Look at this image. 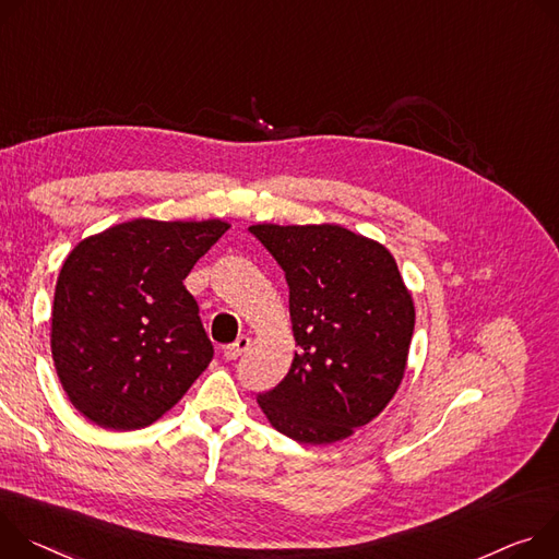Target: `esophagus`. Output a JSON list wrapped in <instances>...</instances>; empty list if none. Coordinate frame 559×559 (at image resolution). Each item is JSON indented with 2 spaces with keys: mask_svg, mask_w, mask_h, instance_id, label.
Masks as SVG:
<instances>
[{
  "mask_svg": "<svg viewBox=\"0 0 559 559\" xmlns=\"http://www.w3.org/2000/svg\"><path fill=\"white\" fill-rule=\"evenodd\" d=\"M248 346H251V337H237L233 344H228L226 348H224V357L226 359H237Z\"/></svg>",
  "mask_w": 559,
  "mask_h": 559,
  "instance_id": "34e87169",
  "label": "esophagus"
}]
</instances>
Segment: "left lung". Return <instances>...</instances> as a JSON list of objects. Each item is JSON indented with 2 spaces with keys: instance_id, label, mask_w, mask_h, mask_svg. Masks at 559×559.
Segmentation results:
<instances>
[{
  "instance_id": "left-lung-1",
  "label": "left lung",
  "mask_w": 559,
  "mask_h": 559,
  "mask_svg": "<svg viewBox=\"0 0 559 559\" xmlns=\"http://www.w3.org/2000/svg\"><path fill=\"white\" fill-rule=\"evenodd\" d=\"M288 282L297 353L258 404L299 444H333L373 421L397 393L415 304L395 258L340 224H253Z\"/></svg>"
}]
</instances>
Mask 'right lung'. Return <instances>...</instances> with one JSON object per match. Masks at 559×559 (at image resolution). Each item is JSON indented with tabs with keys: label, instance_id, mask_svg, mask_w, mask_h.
<instances>
[{
	"label": "right lung",
	"instance_id": "right-lung-1",
	"mask_svg": "<svg viewBox=\"0 0 559 559\" xmlns=\"http://www.w3.org/2000/svg\"><path fill=\"white\" fill-rule=\"evenodd\" d=\"M224 219H133L84 237L59 271L50 350L61 389L93 424L135 430L170 411L213 359L183 280Z\"/></svg>",
	"mask_w": 559,
	"mask_h": 559
}]
</instances>
